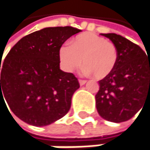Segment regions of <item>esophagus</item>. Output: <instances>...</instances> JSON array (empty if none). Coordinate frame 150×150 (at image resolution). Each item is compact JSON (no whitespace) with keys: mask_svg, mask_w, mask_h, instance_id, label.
I'll return each mask as SVG.
<instances>
[{"mask_svg":"<svg viewBox=\"0 0 150 150\" xmlns=\"http://www.w3.org/2000/svg\"><path fill=\"white\" fill-rule=\"evenodd\" d=\"M86 82H87V81H86V80H81H81H79V83H80V85H81V86L84 85Z\"/></svg>","mask_w":150,"mask_h":150,"instance_id":"34e87169","label":"esophagus"}]
</instances>
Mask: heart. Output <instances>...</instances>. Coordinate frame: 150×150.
Instances as JSON below:
<instances>
[{"mask_svg":"<svg viewBox=\"0 0 150 150\" xmlns=\"http://www.w3.org/2000/svg\"><path fill=\"white\" fill-rule=\"evenodd\" d=\"M62 68L72 72L83 62L84 72L92 73L97 79H103L115 69L118 51L115 45L93 33L79 35L71 42V47L62 46L59 51Z\"/></svg>","mask_w":150,"mask_h":150,"instance_id":"b5f03b06","label":"heart"}]
</instances>
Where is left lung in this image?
I'll return each mask as SVG.
<instances>
[{"label":"left lung","instance_id":"left-lung-1","mask_svg":"<svg viewBox=\"0 0 150 150\" xmlns=\"http://www.w3.org/2000/svg\"><path fill=\"white\" fill-rule=\"evenodd\" d=\"M117 48L118 60L114 71L99 81L96 95L99 115L113 122H126L150 99V57L129 40L116 34H101Z\"/></svg>","mask_w":150,"mask_h":150}]
</instances>
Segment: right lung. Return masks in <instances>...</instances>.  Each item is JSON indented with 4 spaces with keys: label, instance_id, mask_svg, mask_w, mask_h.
Listing matches in <instances>:
<instances>
[{
    "label": "right lung",
    "instance_id": "1",
    "mask_svg": "<svg viewBox=\"0 0 150 150\" xmlns=\"http://www.w3.org/2000/svg\"><path fill=\"white\" fill-rule=\"evenodd\" d=\"M79 32L73 27H54L22 37L0 62V103L5 98L18 118L34 126L63 117L80 84L74 74L60 69L59 51Z\"/></svg>",
    "mask_w": 150,
    "mask_h": 150
}]
</instances>
